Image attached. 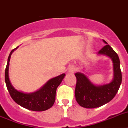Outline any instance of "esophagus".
I'll return each mask as SVG.
<instances>
[{"label":"esophagus","mask_w":128,"mask_h":128,"mask_svg":"<svg viewBox=\"0 0 128 128\" xmlns=\"http://www.w3.org/2000/svg\"><path fill=\"white\" fill-rule=\"evenodd\" d=\"M76 71V68L74 66H71L70 67L68 68V72H69V73H71V74L74 73Z\"/></svg>","instance_id":"obj_1"}]
</instances>
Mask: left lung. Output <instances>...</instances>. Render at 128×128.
Returning a JSON list of instances; mask_svg holds the SVG:
<instances>
[{
	"mask_svg": "<svg viewBox=\"0 0 128 128\" xmlns=\"http://www.w3.org/2000/svg\"><path fill=\"white\" fill-rule=\"evenodd\" d=\"M106 46L98 52L110 58L114 63V79L109 84L96 86L84 74L78 72L75 90L76 99L81 106L85 108H96L102 106L112 100L122 83V72L118 54L106 41Z\"/></svg>",
	"mask_w": 128,
	"mask_h": 128,
	"instance_id": "obj_1",
	"label": "left lung"
}]
</instances>
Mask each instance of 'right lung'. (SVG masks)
I'll return each mask as SVG.
<instances>
[{
	"label": "right lung",
	"mask_w": 128,
	"mask_h": 128,
	"mask_svg": "<svg viewBox=\"0 0 128 128\" xmlns=\"http://www.w3.org/2000/svg\"><path fill=\"white\" fill-rule=\"evenodd\" d=\"M18 47L10 53L5 71V81L7 88L11 98L16 103L26 109L34 112H43L49 109L53 106L56 100L57 88L63 81L65 74H63L52 78L46 83L41 89L34 93L25 94L14 89L9 78V66L12 53Z\"/></svg>",
	"instance_id": "1"
}]
</instances>
